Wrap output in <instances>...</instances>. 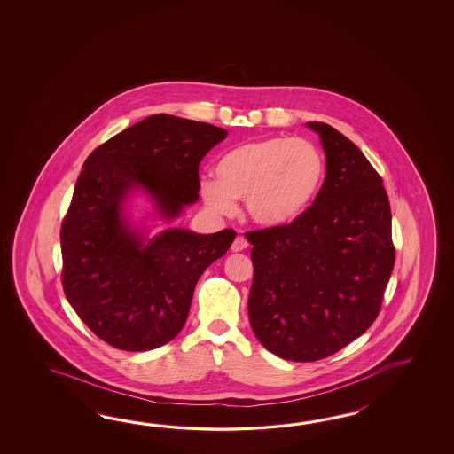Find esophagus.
Listing matches in <instances>:
<instances>
[{
	"label": "esophagus",
	"mask_w": 454,
	"mask_h": 454,
	"mask_svg": "<svg viewBox=\"0 0 454 454\" xmlns=\"http://www.w3.org/2000/svg\"><path fill=\"white\" fill-rule=\"evenodd\" d=\"M248 248V241H247V239L245 237H241V235H239L235 240H233V243H231V251H243L247 250Z\"/></svg>",
	"instance_id": "34e87169"
}]
</instances>
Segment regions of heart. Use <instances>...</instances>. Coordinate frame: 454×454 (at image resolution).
I'll list each match as a JSON object with an SVG mask.
<instances>
[{"label": "heart", "mask_w": 454, "mask_h": 454, "mask_svg": "<svg viewBox=\"0 0 454 454\" xmlns=\"http://www.w3.org/2000/svg\"><path fill=\"white\" fill-rule=\"evenodd\" d=\"M215 180L204 178L200 193L214 213L231 215L245 200L253 223L284 227L309 211L326 178V160L307 139L268 137L237 145L219 157Z\"/></svg>", "instance_id": "1"}]
</instances>
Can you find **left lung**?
Returning <instances> with one entry per match:
<instances>
[{
    "instance_id": "8db88e82",
    "label": "left lung",
    "mask_w": 454,
    "mask_h": 454,
    "mask_svg": "<svg viewBox=\"0 0 454 454\" xmlns=\"http://www.w3.org/2000/svg\"><path fill=\"white\" fill-rule=\"evenodd\" d=\"M326 154V178L295 223L245 233L253 245L251 329L278 357L315 362L377 319L395 266L383 180L338 129L307 123Z\"/></svg>"
}]
</instances>
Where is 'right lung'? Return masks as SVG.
<instances>
[{"mask_svg": "<svg viewBox=\"0 0 454 454\" xmlns=\"http://www.w3.org/2000/svg\"><path fill=\"white\" fill-rule=\"evenodd\" d=\"M223 128L159 114L94 149L82 165L59 240L65 295L106 344L143 352L182 331L204 270L237 231L168 229L145 241L123 217L126 194L145 190L164 219L198 201L200 164Z\"/></svg>", "mask_w": 454, "mask_h": 454, "instance_id": "1", "label": "right lung"}]
</instances>
